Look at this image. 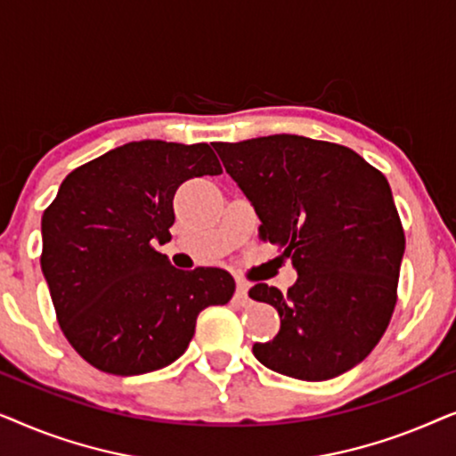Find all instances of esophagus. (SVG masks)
I'll return each instance as SVG.
<instances>
[{
	"instance_id": "1",
	"label": "esophagus",
	"mask_w": 456,
	"mask_h": 456,
	"mask_svg": "<svg viewBox=\"0 0 456 456\" xmlns=\"http://www.w3.org/2000/svg\"><path fill=\"white\" fill-rule=\"evenodd\" d=\"M234 301L239 303V305H247V303H248V284H245V282H236Z\"/></svg>"
}]
</instances>
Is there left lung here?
Returning <instances> with one entry per match:
<instances>
[{
	"label": "left lung",
	"instance_id": "left-lung-1",
	"mask_svg": "<svg viewBox=\"0 0 456 456\" xmlns=\"http://www.w3.org/2000/svg\"><path fill=\"white\" fill-rule=\"evenodd\" d=\"M224 167L251 201L261 239L297 270L282 295L255 284L280 332L255 342L267 370L332 379L373 351L388 328L404 255V232L388 180L353 149L297 134L214 142Z\"/></svg>",
	"mask_w": 456,
	"mask_h": 456
}]
</instances>
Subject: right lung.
I'll return each instance as SVG.
<instances>
[{"instance_id":"add662e5","label":"right lung","mask_w":456,"mask_h":456,"mask_svg":"<svg viewBox=\"0 0 456 456\" xmlns=\"http://www.w3.org/2000/svg\"><path fill=\"white\" fill-rule=\"evenodd\" d=\"M205 174H222L205 142L133 141L64 178L41 220V270L86 363L114 376L161 370L186 351L197 315L232 298L226 270H178L153 248L172 239L174 192Z\"/></svg>"}]
</instances>
